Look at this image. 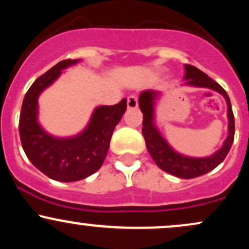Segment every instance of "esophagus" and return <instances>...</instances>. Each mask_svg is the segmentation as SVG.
Masks as SVG:
<instances>
[{"mask_svg": "<svg viewBox=\"0 0 249 249\" xmlns=\"http://www.w3.org/2000/svg\"><path fill=\"white\" fill-rule=\"evenodd\" d=\"M138 107V98L136 96H130L127 98V108Z\"/></svg>", "mask_w": 249, "mask_h": 249, "instance_id": "obj_1", "label": "esophagus"}]
</instances>
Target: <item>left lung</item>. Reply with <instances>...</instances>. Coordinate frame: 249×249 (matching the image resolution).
I'll return each instance as SVG.
<instances>
[{"instance_id": "1", "label": "left lung", "mask_w": 249, "mask_h": 249, "mask_svg": "<svg viewBox=\"0 0 249 249\" xmlns=\"http://www.w3.org/2000/svg\"><path fill=\"white\" fill-rule=\"evenodd\" d=\"M184 79L186 81L184 85L207 88L216 91L220 95L224 96L226 103H227L228 136L222 144L221 148H219L212 156L204 157V158H193V157L184 156V154H180L177 151H174L168 145V142L162 138L160 132L154 124V102L159 96L158 91H142L139 96V107L144 115L142 116V136H144L145 142H146L148 153L151 154L157 166L160 167L165 172L178 177V178L192 179L196 177L202 176V174H206L224 161L226 156L232 147L234 133H235V125H234V115L230 97L218 83L213 81L211 77H208L206 73L202 72L198 68L190 64H185Z\"/></svg>"}]
</instances>
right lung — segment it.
Here are the masks:
<instances>
[{
    "label": "right lung",
    "instance_id": "obj_1",
    "mask_svg": "<svg viewBox=\"0 0 249 249\" xmlns=\"http://www.w3.org/2000/svg\"><path fill=\"white\" fill-rule=\"evenodd\" d=\"M57 63L33 83L25 93L19 115V138L28 159L36 168L57 181H78L101 168L107 157L116 125L126 111V99L116 105L95 108L88 126L69 138L53 137L43 130L38 119V97L61 76L62 70L78 63Z\"/></svg>",
    "mask_w": 249,
    "mask_h": 249
}]
</instances>
